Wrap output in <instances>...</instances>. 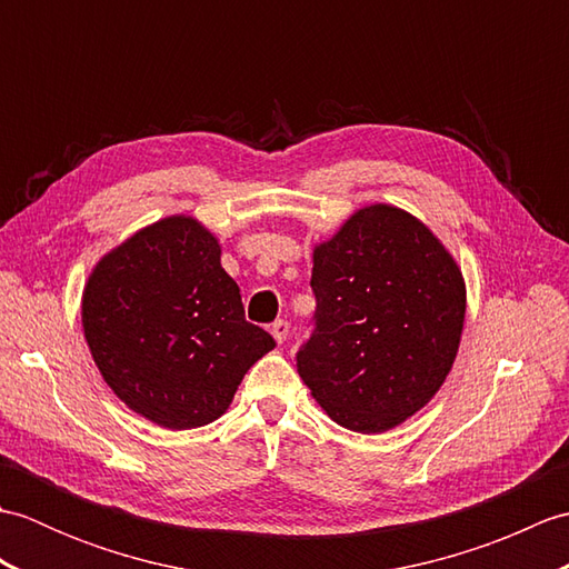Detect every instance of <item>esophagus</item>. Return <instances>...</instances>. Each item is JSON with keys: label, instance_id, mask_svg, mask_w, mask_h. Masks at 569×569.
Masks as SVG:
<instances>
[{"label": "esophagus", "instance_id": "34e87169", "mask_svg": "<svg viewBox=\"0 0 569 569\" xmlns=\"http://www.w3.org/2000/svg\"><path fill=\"white\" fill-rule=\"evenodd\" d=\"M288 330H291V325H288L286 320H276V322L271 325V335H273V340H276L278 345L286 342Z\"/></svg>", "mask_w": 569, "mask_h": 569}]
</instances>
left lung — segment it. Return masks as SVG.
I'll list each match as a JSON object with an SVG mask.
<instances>
[{
	"mask_svg": "<svg viewBox=\"0 0 569 569\" xmlns=\"http://www.w3.org/2000/svg\"><path fill=\"white\" fill-rule=\"evenodd\" d=\"M298 373L342 428L383 432L426 406L457 357L465 281L430 229L391 204L355 212L312 253Z\"/></svg>",
	"mask_w": 569,
	"mask_h": 569,
	"instance_id": "obj_1",
	"label": "left lung"
}]
</instances>
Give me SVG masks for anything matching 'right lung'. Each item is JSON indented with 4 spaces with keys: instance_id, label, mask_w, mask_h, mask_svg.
<instances>
[{
    "instance_id": "obj_1",
    "label": "right lung",
    "mask_w": 569,
    "mask_h": 569,
    "mask_svg": "<svg viewBox=\"0 0 569 569\" xmlns=\"http://www.w3.org/2000/svg\"><path fill=\"white\" fill-rule=\"evenodd\" d=\"M82 328L107 386L171 430L220 418L249 367L276 347L247 322L220 244L192 217H166L94 266Z\"/></svg>"
}]
</instances>
